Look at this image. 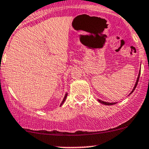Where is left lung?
I'll return each mask as SVG.
<instances>
[{
  "instance_id": "8db88e82",
  "label": "left lung",
  "mask_w": 149,
  "mask_h": 149,
  "mask_svg": "<svg viewBox=\"0 0 149 149\" xmlns=\"http://www.w3.org/2000/svg\"><path fill=\"white\" fill-rule=\"evenodd\" d=\"M140 72H141V71H139V75H138V77H137V79H136V83H135L134 87L133 90H132V92H131V93H130V95L132 94V93L134 92V90H135L136 87L137 83H138V81H139V79ZM97 101H98L99 102H100V103H102V104H105V105H112V104H114L117 103V102H105V101H102V100H99V99H97Z\"/></svg>"
}]
</instances>
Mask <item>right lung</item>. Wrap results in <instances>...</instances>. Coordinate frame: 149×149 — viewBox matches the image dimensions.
<instances>
[{
	"instance_id": "1",
	"label": "right lung",
	"mask_w": 149,
	"mask_h": 149,
	"mask_svg": "<svg viewBox=\"0 0 149 149\" xmlns=\"http://www.w3.org/2000/svg\"><path fill=\"white\" fill-rule=\"evenodd\" d=\"M67 95H68V93H66V94H65V95H64V97H63V100H62V102H61V104H60V106H61L62 104H63V102H64V101L66 100V97H67Z\"/></svg>"
}]
</instances>
